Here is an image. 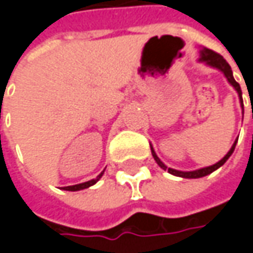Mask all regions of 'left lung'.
Segmentation results:
<instances>
[{"label": "left lung", "mask_w": 253, "mask_h": 253, "mask_svg": "<svg viewBox=\"0 0 253 253\" xmlns=\"http://www.w3.org/2000/svg\"><path fill=\"white\" fill-rule=\"evenodd\" d=\"M200 62H203V63L209 64L211 67H215V69H218L219 72H222L224 76L227 77V80H228V83L237 90L239 95V100H241V105H242V108H244V101H242V91H241V87H239V84L235 82V79H234V76H232V70H231V66L227 63V60L218 54L217 52H214V50H211V49H203L201 52H200ZM238 141V139H237ZM237 141L234 142V145L231 146V149L229 152L221 159L219 162H217L215 165H212V166H209V168H203V169L199 170H193V171H181V170H176V169H170L168 168L163 162L158 158V155L155 153L153 151V148L152 149V156H153V159L156 161V163L161 166L163 170H168L170 174H174V176H179V177H184V179H199V177H204V176H207L210 173H212L214 170H217L218 168H221L225 162L228 161V158L232 155V152L235 149V145H237Z\"/></svg>", "instance_id": "1"}]
</instances>
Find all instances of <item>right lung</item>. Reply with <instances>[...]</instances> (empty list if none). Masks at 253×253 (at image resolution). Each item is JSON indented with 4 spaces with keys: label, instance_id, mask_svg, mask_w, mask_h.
I'll return each instance as SVG.
<instances>
[{
    "label": "right lung",
    "instance_id": "obj_1",
    "mask_svg": "<svg viewBox=\"0 0 253 253\" xmlns=\"http://www.w3.org/2000/svg\"><path fill=\"white\" fill-rule=\"evenodd\" d=\"M102 174H104V171H101L95 179L88 180V181H85V183H80V184H74V186H67V187H64V190H69V191H77V190L87 189V187H90V186H92V184H95L98 180L101 179Z\"/></svg>",
    "mask_w": 253,
    "mask_h": 253
}]
</instances>
